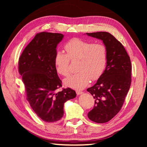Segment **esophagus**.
<instances>
[{
  "label": "esophagus",
  "mask_w": 147,
  "mask_h": 147,
  "mask_svg": "<svg viewBox=\"0 0 147 147\" xmlns=\"http://www.w3.org/2000/svg\"><path fill=\"white\" fill-rule=\"evenodd\" d=\"M76 93H77V95H80V94H82V93H83V91H76Z\"/></svg>",
  "instance_id": "34e87169"
}]
</instances>
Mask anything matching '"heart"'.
<instances>
[{
	"mask_svg": "<svg viewBox=\"0 0 147 147\" xmlns=\"http://www.w3.org/2000/svg\"><path fill=\"white\" fill-rule=\"evenodd\" d=\"M67 55L57 51L55 56V65L57 74L68 76L70 61L79 60L77 70L64 80L66 86L76 90L85 87L91 80H96L103 74L107 62V49L101 43H93L78 38H73L64 45Z\"/></svg>",
	"mask_w": 147,
	"mask_h": 147,
	"instance_id": "1",
	"label": "heart"
}]
</instances>
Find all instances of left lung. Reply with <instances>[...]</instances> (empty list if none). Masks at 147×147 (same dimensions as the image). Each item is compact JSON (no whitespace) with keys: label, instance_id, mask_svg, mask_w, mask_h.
I'll return each instance as SVG.
<instances>
[{"label":"left lung","instance_id":"left-lung-1","mask_svg":"<svg viewBox=\"0 0 147 147\" xmlns=\"http://www.w3.org/2000/svg\"><path fill=\"white\" fill-rule=\"evenodd\" d=\"M103 41L107 49V62L104 72L94 86L87 89L95 100L88 113L89 119L97 123L112 119L121 110L131 83L130 57L122 44L107 32L86 33Z\"/></svg>","mask_w":147,"mask_h":147}]
</instances>
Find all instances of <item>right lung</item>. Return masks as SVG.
<instances>
[{"mask_svg":"<svg viewBox=\"0 0 147 147\" xmlns=\"http://www.w3.org/2000/svg\"><path fill=\"white\" fill-rule=\"evenodd\" d=\"M64 37L59 33L42 32L35 35L20 57L19 73L22 76L26 99L43 121H58L64 115L65 102L76 97V92L62 86L55 65L56 47Z\"/></svg>","mask_w":147,"mask_h":147,"instance_id":"obj_1","label":"right lung"}]
</instances>
